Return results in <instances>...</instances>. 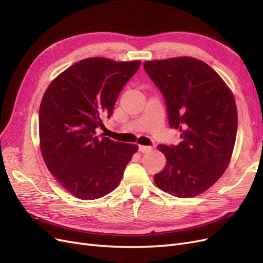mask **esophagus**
<instances>
[{
	"instance_id": "1",
	"label": "esophagus",
	"mask_w": 263,
	"mask_h": 263,
	"mask_svg": "<svg viewBox=\"0 0 263 263\" xmlns=\"http://www.w3.org/2000/svg\"><path fill=\"white\" fill-rule=\"evenodd\" d=\"M151 149H153V148H151L150 146H142V145L139 146V151H140V153H149Z\"/></svg>"
}]
</instances>
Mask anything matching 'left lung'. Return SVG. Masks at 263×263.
I'll use <instances>...</instances> for the list:
<instances>
[{
  "instance_id": "left-lung-1",
  "label": "left lung",
  "mask_w": 263,
  "mask_h": 263,
  "mask_svg": "<svg viewBox=\"0 0 263 263\" xmlns=\"http://www.w3.org/2000/svg\"><path fill=\"white\" fill-rule=\"evenodd\" d=\"M144 68L163 94L169 125L182 139L177 146L158 145L166 164L155 183L174 196H196L222 176L232 158L238 124L234 95L195 58L147 61Z\"/></svg>"
}]
</instances>
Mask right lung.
Masks as SVG:
<instances>
[{"label": "right lung", "mask_w": 263, "mask_h": 263, "mask_svg": "<svg viewBox=\"0 0 263 263\" xmlns=\"http://www.w3.org/2000/svg\"><path fill=\"white\" fill-rule=\"evenodd\" d=\"M140 61L116 62L94 57L74 63L46 90L39 108V140L44 161L70 194L97 200L121 182L137 145L98 136L113 114L119 93Z\"/></svg>", "instance_id": "1"}]
</instances>
